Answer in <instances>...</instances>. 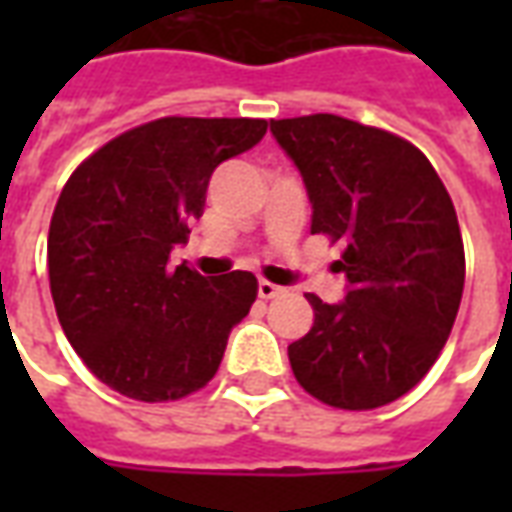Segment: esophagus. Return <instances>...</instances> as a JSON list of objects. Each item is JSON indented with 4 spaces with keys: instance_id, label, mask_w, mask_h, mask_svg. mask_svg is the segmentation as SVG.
Segmentation results:
<instances>
[{
    "instance_id": "esophagus-1",
    "label": "esophagus",
    "mask_w": 512,
    "mask_h": 512,
    "mask_svg": "<svg viewBox=\"0 0 512 512\" xmlns=\"http://www.w3.org/2000/svg\"><path fill=\"white\" fill-rule=\"evenodd\" d=\"M279 293H282V288L274 285V282H268V279H260V282H257V296H260V299H274Z\"/></svg>"
}]
</instances>
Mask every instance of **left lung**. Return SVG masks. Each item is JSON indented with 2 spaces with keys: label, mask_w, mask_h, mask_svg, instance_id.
<instances>
[{
  "label": "left lung",
  "mask_w": 512,
  "mask_h": 512,
  "mask_svg": "<svg viewBox=\"0 0 512 512\" xmlns=\"http://www.w3.org/2000/svg\"><path fill=\"white\" fill-rule=\"evenodd\" d=\"M301 172L312 233L345 241L340 304L307 293L312 329L288 345L293 376L334 408L392 403L425 378L463 296V241L444 183L422 150L337 115L271 120Z\"/></svg>",
  "instance_id": "1"
}]
</instances>
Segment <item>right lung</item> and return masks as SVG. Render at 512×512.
Wrapping results in <instances>:
<instances>
[{
  "label": "right lung",
  "instance_id": "add662e5",
  "mask_svg": "<svg viewBox=\"0 0 512 512\" xmlns=\"http://www.w3.org/2000/svg\"><path fill=\"white\" fill-rule=\"evenodd\" d=\"M266 120L161 117L82 161L49 227L62 332L98 381L145 403L208 384L257 296L249 271L202 277L169 252L200 219L213 169L266 136Z\"/></svg>",
  "mask_w": 512,
  "mask_h": 512
}]
</instances>
